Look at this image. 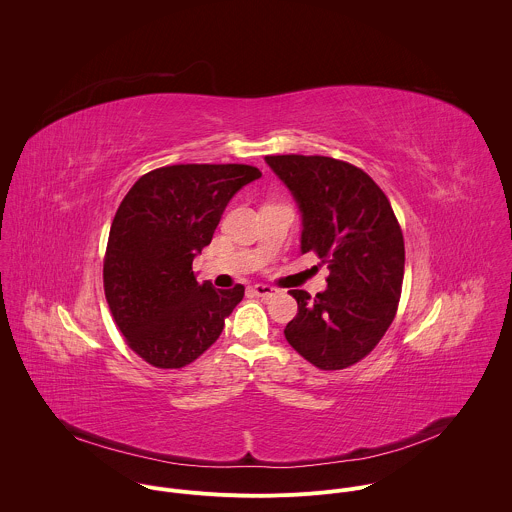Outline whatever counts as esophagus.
I'll return each instance as SVG.
<instances>
[{"label":"esophagus","instance_id":"34e87169","mask_svg":"<svg viewBox=\"0 0 512 512\" xmlns=\"http://www.w3.org/2000/svg\"><path fill=\"white\" fill-rule=\"evenodd\" d=\"M252 292L256 294V296H260V298H272V296H276V288H272V286H266V284H256V286H252Z\"/></svg>","mask_w":512,"mask_h":512}]
</instances>
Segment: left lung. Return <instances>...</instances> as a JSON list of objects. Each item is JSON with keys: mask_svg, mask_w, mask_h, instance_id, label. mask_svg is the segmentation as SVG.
I'll list each match as a JSON object with an SVG mask.
<instances>
[{"mask_svg": "<svg viewBox=\"0 0 512 512\" xmlns=\"http://www.w3.org/2000/svg\"><path fill=\"white\" fill-rule=\"evenodd\" d=\"M266 165L302 214L300 250L328 264V288L298 302L288 343L320 369L363 359L391 326L403 284L405 246L383 190L361 169L330 157L278 155Z\"/></svg>", "mask_w": 512, "mask_h": 512, "instance_id": "1", "label": "left lung"}]
</instances>
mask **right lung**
I'll return each instance as SVG.
<instances>
[{"label":"right lung","instance_id":"add662e5","mask_svg":"<svg viewBox=\"0 0 512 512\" xmlns=\"http://www.w3.org/2000/svg\"><path fill=\"white\" fill-rule=\"evenodd\" d=\"M260 176L248 165H172L141 176L123 198L105 254V298L129 347L151 365L192 363L244 298L240 284H198L192 260L232 196Z\"/></svg>","mask_w":512,"mask_h":512}]
</instances>
